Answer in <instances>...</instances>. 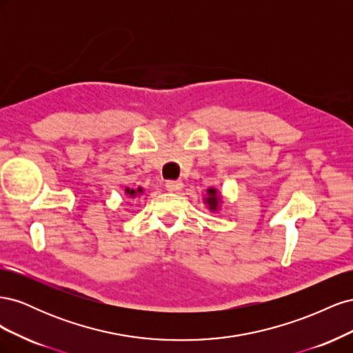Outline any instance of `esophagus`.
<instances>
[{"mask_svg":"<svg viewBox=\"0 0 353 353\" xmlns=\"http://www.w3.org/2000/svg\"><path fill=\"white\" fill-rule=\"evenodd\" d=\"M183 181H168L166 183V190L170 191V193H178V191L183 190Z\"/></svg>","mask_w":353,"mask_h":353,"instance_id":"esophagus-1","label":"esophagus"}]
</instances>
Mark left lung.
Masks as SVG:
<instances>
[{
	"label": "left lung",
	"mask_w": 353,
	"mask_h": 353,
	"mask_svg": "<svg viewBox=\"0 0 353 353\" xmlns=\"http://www.w3.org/2000/svg\"><path fill=\"white\" fill-rule=\"evenodd\" d=\"M203 203H205V205L208 206V209H209L212 213H215V212L221 210V206H222V203H223L221 191H219L218 188L209 187V188L206 190L205 197H203Z\"/></svg>",
	"instance_id": "8db88e82"
}]
</instances>
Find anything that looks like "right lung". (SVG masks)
Returning <instances> with one entry per match:
<instances>
[{
	"mask_svg": "<svg viewBox=\"0 0 353 353\" xmlns=\"http://www.w3.org/2000/svg\"><path fill=\"white\" fill-rule=\"evenodd\" d=\"M144 194V188L143 187H138V188H125V196H126V199H130V200H134V199H137V197H140V196H143Z\"/></svg>",
	"mask_w": 353,
	"mask_h": 353,
	"instance_id": "1",
	"label": "right lung"
}]
</instances>
